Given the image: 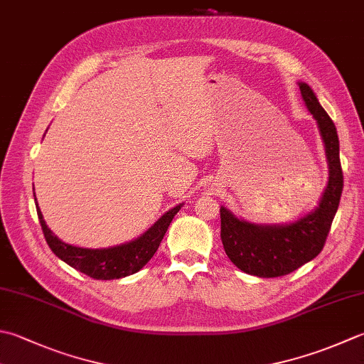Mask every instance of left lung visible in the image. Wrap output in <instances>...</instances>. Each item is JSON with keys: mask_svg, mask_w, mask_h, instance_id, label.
Masks as SVG:
<instances>
[{"mask_svg": "<svg viewBox=\"0 0 364 364\" xmlns=\"http://www.w3.org/2000/svg\"><path fill=\"white\" fill-rule=\"evenodd\" d=\"M301 97L317 121L323 140L328 183L318 205L291 223L255 224L235 216L220 206V240L227 257L241 272L257 277H279L316 259L323 249L330 227L336 215L344 176L339 159V139L336 126L320 105L316 92L308 83L298 82Z\"/></svg>", "mask_w": 364, "mask_h": 364, "instance_id": "obj_1", "label": "left lung"}]
</instances>
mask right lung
Instances as JSON below:
<instances>
[{
  "label": "right lung",
  "mask_w": 364,
  "mask_h": 364,
  "mask_svg": "<svg viewBox=\"0 0 364 364\" xmlns=\"http://www.w3.org/2000/svg\"><path fill=\"white\" fill-rule=\"evenodd\" d=\"M181 206L183 203L173 206L167 213H164L146 232L141 233L135 240L110 247L90 249L68 245L56 237L47 227L39 205L36 202V210H38L42 232H44L47 245L52 249L56 257L66 262L69 267L78 269L80 273L92 277V279L101 281L119 279V277H126L140 272L151 260L154 252L158 251L164 235H166L176 213L181 210Z\"/></svg>",
  "instance_id": "obj_1"
}]
</instances>
